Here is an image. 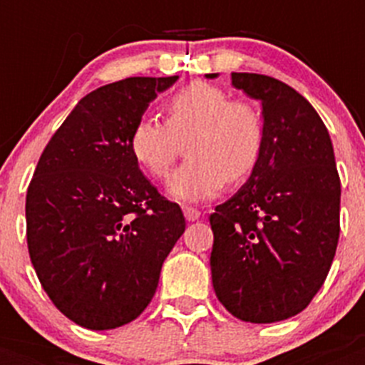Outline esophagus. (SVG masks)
<instances>
[{
	"instance_id": "1",
	"label": "esophagus",
	"mask_w": 365,
	"mask_h": 365,
	"mask_svg": "<svg viewBox=\"0 0 365 365\" xmlns=\"http://www.w3.org/2000/svg\"><path fill=\"white\" fill-rule=\"evenodd\" d=\"M183 216H185L187 222H197L200 217V212L193 208V206H183Z\"/></svg>"
}]
</instances>
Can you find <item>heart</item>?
Wrapping results in <instances>:
<instances>
[{"label":"heart","instance_id":"1","mask_svg":"<svg viewBox=\"0 0 365 365\" xmlns=\"http://www.w3.org/2000/svg\"><path fill=\"white\" fill-rule=\"evenodd\" d=\"M189 138L187 160L172 174L166 191L180 202H202L222 193L229 180L254 170L263 148V123L246 102H229L210 83H191L166 104V123L142 117L132 126L128 148L153 178H166L178 140Z\"/></svg>","mask_w":365,"mask_h":365}]
</instances>
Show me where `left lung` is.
Here are the masks:
<instances>
[{
    "label": "left lung",
    "instance_id": "8db88e82",
    "mask_svg": "<svg viewBox=\"0 0 365 365\" xmlns=\"http://www.w3.org/2000/svg\"><path fill=\"white\" fill-rule=\"evenodd\" d=\"M231 79L261 104L263 148L242 187L210 216L212 284L233 317L271 324L303 311L328 277L341 182L328 128L297 91L259 73Z\"/></svg>",
    "mask_w": 365,
    "mask_h": 365
}]
</instances>
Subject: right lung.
<instances>
[{
  "mask_svg": "<svg viewBox=\"0 0 365 365\" xmlns=\"http://www.w3.org/2000/svg\"><path fill=\"white\" fill-rule=\"evenodd\" d=\"M178 81L128 77L77 102L41 153L26 195L31 265L56 309L88 329L132 322L185 231L128 148L132 126Z\"/></svg>",
  "mask_w": 365,
  "mask_h": 365,
  "instance_id": "obj_1",
  "label": "right lung"
}]
</instances>
